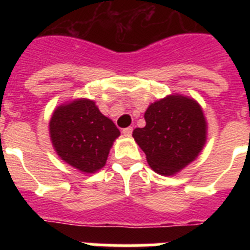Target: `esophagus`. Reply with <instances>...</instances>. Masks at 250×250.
I'll return each mask as SVG.
<instances>
[{
  "label": "esophagus",
  "instance_id": "obj_1",
  "mask_svg": "<svg viewBox=\"0 0 250 250\" xmlns=\"http://www.w3.org/2000/svg\"><path fill=\"white\" fill-rule=\"evenodd\" d=\"M123 134L124 135L130 136L132 134V127L129 126V127H125V129H123Z\"/></svg>",
  "mask_w": 250,
  "mask_h": 250
}]
</instances>
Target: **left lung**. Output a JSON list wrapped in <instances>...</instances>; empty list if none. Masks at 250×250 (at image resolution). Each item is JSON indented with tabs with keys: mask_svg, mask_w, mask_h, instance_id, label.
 <instances>
[{
	"mask_svg": "<svg viewBox=\"0 0 250 250\" xmlns=\"http://www.w3.org/2000/svg\"><path fill=\"white\" fill-rule=\"evenodd\" d=\"M144 127L132 136L155 173L174 175L195 160L207 141V120L202 106L183 95H169L149 105Z\"/></svg>",
	"mask_w": 250,
	"mask_h": 250,
	"instance_id": "obj_1",
	"label": "left lung"
}]
</instances>
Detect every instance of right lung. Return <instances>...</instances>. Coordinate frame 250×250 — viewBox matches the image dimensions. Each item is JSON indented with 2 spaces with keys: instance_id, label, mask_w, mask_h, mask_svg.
Returning <instances> with one entry per match:
<instances>
[{
  "instance_id": "obj_1",
  "label": "right lung",
  "mask_w": 250,
  "mask_h": 250,
  "mask_svg": "<svg viewBox=\"0 0 250 250\" xmlns=\"http://www.w3.org/2000/svg\"><path fill=\"white\" fill-rule=\"evenodd\" d=\"M50 138L57 155L83 173L105 167L120 131L89 99L57 106L50 120Z\"/></svg>"
}]
</instances>
